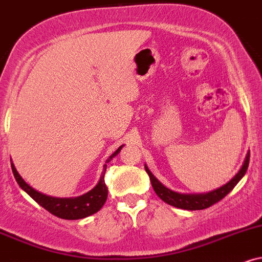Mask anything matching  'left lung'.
<instances>
[{"mask_svg":"<svg viewBox=\"0 0 262 262\" xmlns=\"http://www.w3.org/2000/svg\"><path fill=\"white\" fill-rule=\"evenodd\" d=\"M249 157H250V152H248L247 157H245V161L243 163L241 171L233 177L227 184L222 185L221 188L216 189V190L210 191L206 194H181L176 193V191L171 190V189L166 188L161 182H159L154 177V174L149 171L146 166H145V171L149 174L151 185H152L154 190L157 194V196L160 199H162L165 203L172 206L178 207V209H184V210H204L207 207L212 206L213 204L219 203L220 200H222L229 191L232 190L235 185L238 184V182L243 178V176L247 172L248 166H249Z\"/></svg>","mask_w":262,"mask_h":262,"instance_id":"left-lung-1","label":"left lung"}]
</instances>
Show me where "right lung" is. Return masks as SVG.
<instances>
[{
  "label": "right lung",
  "instance_id": "right-lung-1",
  "mask_svg": "<svg viewBox=\"0 0 262 262\" xmlns=\"http://www.w3.org/2000/svg\"><path fill=\"white\" fill-rule=\"evenodd\" d=\"M122 146H119L118 149L106 160V163L103 165L102 174H101V178L99 183L96 184V187L91 189L90 191H88L86 194L81 195V196H78V198H67V199H62V198H52V196H49V195L41 194L24 182V179L18 174L17 169H15L13 163H12L11 166H12V171H13L15 181H17L18 184H19V187L23 189L25 193L29 195L31 199L35 200L40 206H42L43 209L49 211V212H51L52 215L59 217V219L79 220L90 215H94V213L97 212V211L103 206V204L106 203V199H107V187L105 183L106 167H107V163L111 161L113 157L121 151Z\"/></svg>",
  "mask_w": 262,
  "mask_h": 262
}]
</instances>
